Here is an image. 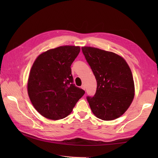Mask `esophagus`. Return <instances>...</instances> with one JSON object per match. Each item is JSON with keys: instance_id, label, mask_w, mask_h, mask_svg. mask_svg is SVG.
Here are the masks:
<instances>
[{"instance_id": "1", "label": "esophagus", "mask_w": 158, "mask_h": 158, "mask_svg": "<svg viewBox=\"0 0 158 158\" xmlns=\"http://www.w3.org/2000/svg\"><path fill=\"white\" fill-rule=\"evenodd\" d=\"M81 88L83 89L84 90H85V85H82V86H81Z\"/></svg>"}]
</instances>
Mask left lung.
I'll return each mask as SVG.
<instances>
[{
    "label": "left lung",
    "mask_w": 158,
    "mask_h": 158,
    "mask_svg": "<svg viewBox=\"0 0 158 158\" xmlns=\"http://www.w3.org/2000/svg\"><path fill=\"white\" fill-rule=\"evenodd\" d=\"M82 50L97 81L94 96L87 98L92 113L103 121L120 117L135 97V83L128 64L113 52L86 46Z\"/></svg>",
    "instance_id": "8db88e82"
}]
</instances>
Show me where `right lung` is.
I'll list each match as a JSON object with an SVG mask.
<instances>
[{"label":"right lung","mask_w":158,"mask_h":158,"mask_svg":"<svg viewBox=\"0 0 158 158\" xmlns=\"http://www.w3.org/2000/svg\"><path fill=\"white\" fill-rule=\"evenodd\" d=\"M80 51L79 46H60L42 52L33 63L27 80L33 106L51 120L64 118L85 94L73 82L70 66Z\"/></svg>","instance_id":"1"}]
</instances>
